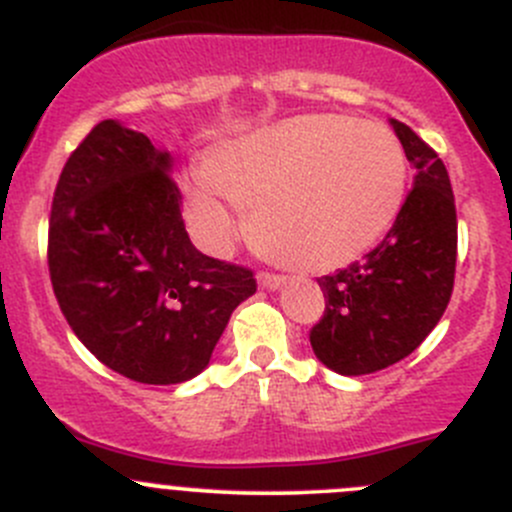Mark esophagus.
Segmentation results:
<instances>
[{"mask_svg": "<svg viewBox=\"0 0 512 512\" xmlns=\"http://www.w3.org/2000/svg\"><path fill=\"white\" fill-rule=\"evenodd\" d=\"M257 285H260L262 289H270V292H275V289H280L282 285H285V277L270 275V272H260V275H257Z\"/></svg>", "mask_w": 512, "mask_h": 512, "instance_id": "1", "label": "esophagus"}]
</instances>
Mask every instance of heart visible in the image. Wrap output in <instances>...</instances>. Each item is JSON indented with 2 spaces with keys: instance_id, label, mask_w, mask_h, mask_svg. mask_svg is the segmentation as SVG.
Segmentation results:
<instances>
[{
  "instance_id": "b5f03b06",
  "label": "heart",
  "mask_w": 512,
  "mask_h": 512,
  "mask_svg": "<svg viewBox=\"0 0 512 512\" xmlns=\"http://www.w3.org/2000/svg\"><path fill=\"white\" fill-rule=\"evenodd\" d=\"M205 180L213 191L185 185V220L203 250L225 255L237 235L223 194L250 205V235L267 257L332 272L389 235L404 210L409 163L381 123L302 116L220 143Z\"/></svg>"
}]
</instances>
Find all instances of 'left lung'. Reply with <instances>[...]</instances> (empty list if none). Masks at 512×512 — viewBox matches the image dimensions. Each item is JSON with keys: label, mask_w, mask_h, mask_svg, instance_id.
Returning a JSON list of instances; mask_svg holds the SVG:
<instances>
[{"label": "left lung", "mask_w": 512, "mask_h": 512, "mask_svg": "<svg viewBox=\"0 0 512 512\" xmlns=\"http://www.w3.org/2000/svg\"><path fill=\"white\" fill-rule=\"evenodd\" d=\"M391 128L416 170L404 210L364 260L317 280L327 304L309 342L342 376L406 359L433 332L453 292L458 223L448 170L406 123L391 118Z\"/></svg>", "instance_id": "8db88e82"}]
</instances>
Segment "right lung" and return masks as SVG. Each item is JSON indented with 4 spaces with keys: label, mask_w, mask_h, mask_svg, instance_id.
<instances>
[{
    "label": "right lung",
    "mask_w": 512,
    "mask_h": 512,
    "mask_svg": "<svg viewBox=\"0 0 512 512\" xmlns=\"http://www.w3.org/2000/svg\"><path fill=\"white\" fill-rule=\"evenodd\" d=\"M173 156L121 121H101L66 160L49 223V272L66 322L101 364L170 386L210 364L250 270L193 247Z\"/></svg>",
    "instance_id": "right-lung-1"
}]
</instances>
